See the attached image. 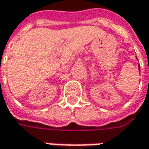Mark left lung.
I'll list each match as a JSON object with an SVG mask.
<instances>
[{
  "instance_id": "1",
  "label": "left lung",
  "mask_w": 149,
  "mask_h": 149,
  "mask_svg": "<svg viewBox=\"0 0 149 149\" xmlns=\"http://www.w3.org/2000/svg\"><path fill=\"white\" fill-rule=\"evenodd\" d=\"M139 71H140V67H139Z\"/></svg>"
}]
</instances>
